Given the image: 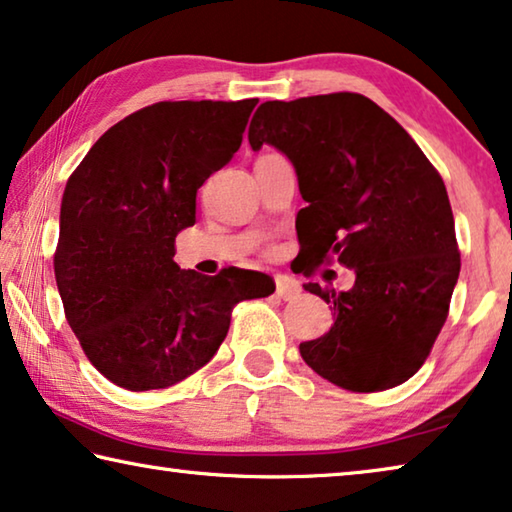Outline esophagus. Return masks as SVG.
<instances>
[{"label":"esophagus","mask_w":512,"mask_h":512,"mask_svg":"<svg viewBox=\"0 0 512 512\" xmlns=\"http://www.w3.org/2000/svg\"><path fill=\"white\" fill-rule=\"evenodd\" d=\"M275 294L282 300H296L300 296L298 280L289 278V275H278V278H275Z\"/></svg>","instance_id":"1"}]
</instances>
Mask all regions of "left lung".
Segmentation results:
<instances>
[{"mask_svg": "<svg viewBox=\"0 0 512 512\" xmlns=\"http://www.w3.org/2000/svg\"><path fill=\"white\" fill-rule=\"evenodd\" d=\"M248 141L273 145L296 170L303 269L337 262L355 273L348 291L305 285L335 310L326 335L300 344L305 364L351 392L405 383L431 353L460 273L440 173L358 93L259 104Z\"/></svg>", "mask_w": 512, "mask_h": 512, "instance_id": "left-lung-1", "label": "left lung"}]
</instances>
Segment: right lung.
<instances>
[{
	"label": "right lung",
	"mask_w": 512,
	"mask_h": 512,
	"mask_svg": "<svg viewBox=\"0 0 512 512\" xmlns=\"http://www.w3.org/2000/svg\"><path fill=\"white\" fill-rule=\"evenodd\" d=\"M257 100L157 102L107 129L61 200L56 287L86 358L129 392L164 389L214 358L239 300L266 273L214 278L175 264L198 189L239 150Z\"/></svg>",
	"instance_id": "add662e5"
}]
</instances>
